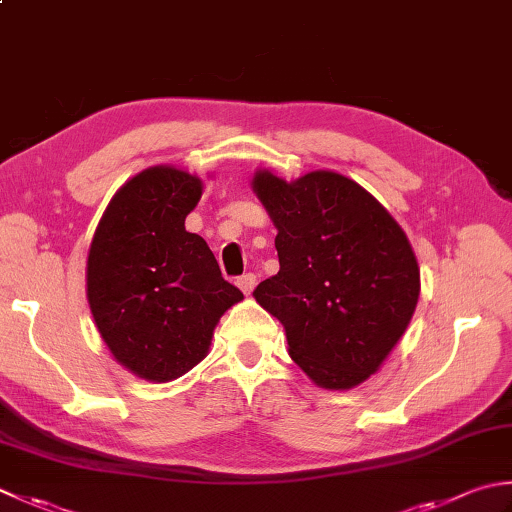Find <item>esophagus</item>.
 <instances>
[{"label": "esophagus", "mask_w": 512, "mask_h": 512, "mask_svg": "<svg viewBox=\"0 0 512 512\" xmlns=\"http://www.w3.org/2000/svg\"><path fill=\"white\" fill-rule=\"evenodd\" d=\"M255 282H257V277H255V273H244L242 277H237V286L244 290V293L248 295V293H253V288H255Z\"/></svg>", "instance_id": "obj_1"}]
</instances>
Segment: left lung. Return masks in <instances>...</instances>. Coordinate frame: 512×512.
<instances>
[{"instance_id": "obj_1", "label": "left lung", "mask_w": 512, "mask_h": 512, "mask_svg": "<svg viewBox=\"0 0 512 512\" xmlns=\"http://www.w3.org/2000/svg\"><path fill=\"white\" fill-rule=\"evenodd\" d=\"M277 226L279 273L253 295L286 328L288 355L317 386L344 390L382 366L419 299V268L404 230L366 190L315 170L284 182L253 179Z\"/></svg>"}]
</instances>
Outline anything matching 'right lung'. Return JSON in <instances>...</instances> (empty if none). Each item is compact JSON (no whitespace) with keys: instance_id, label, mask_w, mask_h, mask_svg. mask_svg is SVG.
Masks as SVG:
<instances>
[{"instance_id":"1","label":"right lung","mask_w":512,"mask_h":512,"mask_svg":"<svg viewBox=\"0 0 512 512\" xmlns=\"http://www.w3.org/2000/svg\"><path fill=\"white\" fill-rule=\"evenodd\" d=\"M199 197V177L146 168L117 190L90 244L86 286L99 335L119 364L150 382L202 362L219 317L244 299L184 226Z\"/></svg>"}]
</instances>
